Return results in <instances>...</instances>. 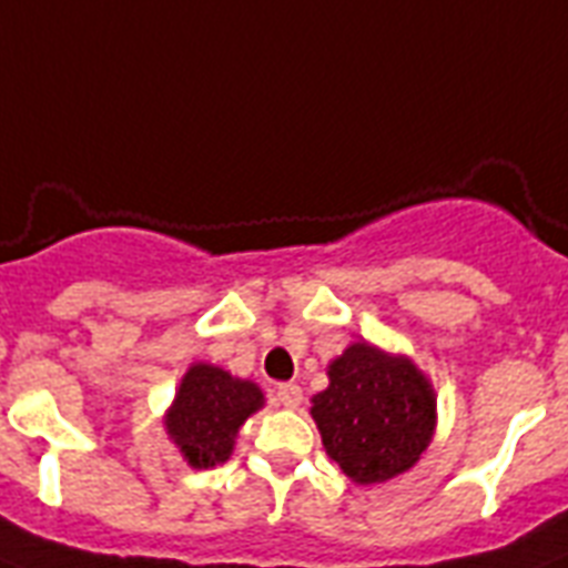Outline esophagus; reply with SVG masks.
I'll return each instance as SVG.
<instances>
[{
	"instance_id": "1",
	"label": "esophagus",
	"mask_w": 568,
	"mask_h": 568,
	"mask_svg": "<svg viewBox=\"0 0 568 568\" xmlns=\"http://www.w3.org/2000/svg\"><path fill=\"white\" fill-rule=\"evenodd\" d=\"M276 400L288 406V409H294V406H301L303 388L297 383H283V386H276Z\"/></svg>"
}]
</instances>
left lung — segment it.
Returning a JSON list of instances; mask_svg holds the SVG:
<instances>
[{
  "label": "left lung",
  "instance_id": "left-lung-1",
  "mask_svg": "<svg viewBox=\"0 0 568 568\" xmlns=\"http://www.w3.org/2000/svg\"><path fill=\"white\" fill-rule=\"evenodd\" d=\"M329 386L312 397V418L329 459L356 484H383L413 468L430 445V379L404 356L356 342L329 365Z\"/></svg>",
  "mask_w": 568,
  "mask_h": 568
}]
</instances>
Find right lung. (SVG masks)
<instances>
[{
    "label": "right lung",
    "mask_w": 568,
    "mask_h": 568,
    "mask_svg": "<svg viewBox=\"0 0 568 568\" xmlns=\"http://www.w3.org/2000/svg\"><path fill=\"white\" fill-rule=\"evenodd\" d=\"M262 406L250 379H235L214 365H194L168 413V433L194 468L226 463L235 433Z\"/></svg>",
    "instance_id": "obj_1"
}]
</instances>
